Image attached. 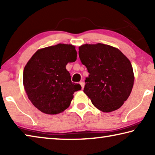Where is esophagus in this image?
Masks as SVG:
<instances>
[{
  "label": "esophagus",
  "instance_id": "34e87169",
  "mask_svg": "<svg viewBox=\"0 0 155 155\" xmlns=\"http://www.w3.org/2000/svg\"><path fill=\"white\" fill-rule=\"evenodd\" d=\"M79 83H80V85H81V87H82V89H83L84 86H85V83H84V82H83V81H81Z\"/></svg>",
  "mask_w": 155,
  "mask_h": 155
}]
</instances>
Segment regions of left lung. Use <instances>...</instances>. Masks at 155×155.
<instances>
[{"instance_id":"8db88e82","label":"left lung","mask_w":155,"mask_h":155,"mask_svg":"<svg viewBox=\"0 0 155 155\" xmlns=\"http://www.w3.org/2000/svg\"><path fill=\"white\" fill-rule=\"evenodd\" d=\"M79 58L90 73L83 91L100 111L120 108L132 91L134 73L130 62L118 48L101 43L78 48Z\"/></svg>"}]
</instances>
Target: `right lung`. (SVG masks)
<instances>
[{
  "mask_svg": "<svg viewBox=\"0 0 155 155\" xmlns=\"http://www.w3.org/2000/svg\"><path fill=\"white\" fill-rule=\"evenodd\" d=\"M77 57L74 46L59 44L39 49L27 62L23 85L28 99L40 111L54 115L69 107L81 86L72 82L65 66Z\"/></svg>",
  "mask_w": 155,
  "mask_h": 155,
  "instance_id": "right-lung-1",
  "label": "right lung"
}]
</instances>
